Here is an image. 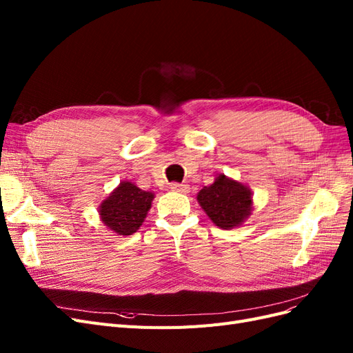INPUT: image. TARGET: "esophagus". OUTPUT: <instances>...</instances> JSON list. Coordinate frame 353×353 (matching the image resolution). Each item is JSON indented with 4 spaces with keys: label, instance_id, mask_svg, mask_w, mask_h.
Segmentation results:
<instances>
[{
    "label": "esophagus",
    "instance_id": "34e87169",
    "mask_svg": "<svg viewBox=\"0 0 353 353\" xmlns=\"http://www.w3.org/2000/svg\"><path fill=\"white\" fill-rule=\"evenodd\" d=\"M170 191H175V193H188V185L185 184H178V183H174L169 185Z\"/></svg>",
    "mask_w": 353,
    "mask_h": 353
}]
</instances>
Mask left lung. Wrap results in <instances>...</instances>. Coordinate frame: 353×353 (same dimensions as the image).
I'll list each match as a JSON object with an SVG mask.
<instances>
[{"label":"left lung","instance_id":"8db88e82","mask_svg":"<svg viewBox=\"0 0 353 353\" xmlns=\"http://www.w3.org/2000/svg\"><path fill=\"white\" fill-rule=\"evenodd\" d=\"M197 200L212 222L222 230L240 227L249 218L253 205L250 188L222 174L215 183L199 191Z\"/></svg>","mask_w":353,"mask_h":353}]
</instances>
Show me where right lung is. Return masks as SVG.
I'll use <instances>...</instances> for the list:
<instances>
[{"mask_svg": "<svg viewBox=\"0 0 353 353\" xmlns=\"http://www.w3.org/2000/svg\"><path fill=\"white\" fill-rule=\"evenodd\" d=\"M154 194L138 188L130 181H122L99 208L100 218L117 236H131L143 225L152 208Z\"/></svg>", "mask_w": 353, "mask_h": 353, "instance_id": "add662e5", "label": "right lung"}]
</instances>
